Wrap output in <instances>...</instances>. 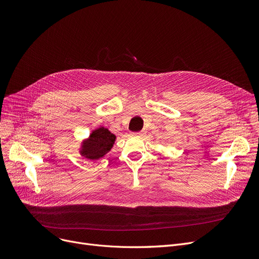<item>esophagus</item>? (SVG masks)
I'll use <instances>...</instances> for the list:
<instances>
[{
    "label": "esophagus",
    "mask_w": 259,
    "mask_h": 259,
    "mask_svg": "<svg viewBox=\"0 0 259 259\" xmlns=\"http://www.w3.org/2000/svg\"><path fill=\"white\" fill-rule=\"evenodd\" d=\"M144 134V132H138V133H133L134 136H142V135Z\"/></svg>",
    "instance_id": "obj_1"
}]
</instances>
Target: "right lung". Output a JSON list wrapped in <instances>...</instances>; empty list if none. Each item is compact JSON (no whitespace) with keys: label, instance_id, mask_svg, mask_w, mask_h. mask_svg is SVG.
<instances>
[{"label":"right lung","instance_id":"add662e5","mask_svg":"<svg viewBox=\"0 0 259 259\" xmlns=\"http://www.w3.org/2000/svg\"><path fill=\"white\" fill-rule=\"evenodd\" d=\"M116 136L107 128L101 126L94 130L90 137L83 141L80 154L91 160H98L106 155L115 143Z\"/></svg>","mask_w":259,"mask_h":259}]
</instances>
